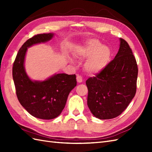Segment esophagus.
Instances as JSON below:
<instances>
[{"mask_svg":"<svg viewBox=\"0 0 152 152\" xmlns=\"http://www.w3.org/2000/svg\"><path fill=\"white\" fill-rule=\"evenodd\" d=\"M76 80L78 83H82V77L80 75H78L76 77Z\"/></svg>","mask_w":152,"mask_h":152,"instance_id":"34e87169","label":"esophagus"}]
</instances>
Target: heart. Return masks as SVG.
Masks as SVG:
<instances>
[{"mask_svg":"<svg viewBox=\"0 0 152 152\" xmlns=\"http://www.w3.org/2000/svg\"><path fill=\"white\" fill-rule=\"evenodd\" d=\"M80 56L88 58L85 64L88 72L95 74L101 72L108 64L111 57L110 49L102 46L99 41L90 40L79 50Z\"/></svg>","mask_w":152,"mask_h":152,"instance_id":"1","label":"heart"}]
</instances>
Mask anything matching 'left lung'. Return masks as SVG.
<instances>
[{"mask_svg":"<svg viewBox=\"0 0 152 152\" xmlns=\"http://www.w3.org/2000/svg\"><path fill=\"white\" fill-rule=\"evenodd\" d=\"M138 66L130 46L120 38L115 58L101 72L86 81L88 106L96 118L118 117L127 108L137 91Z\"/></svg>","mask_w":152,"mask_h":152,"instance_id":"left-lung-1","label":"left lung"}]
</instances>
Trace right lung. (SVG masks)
<instances>
[{"instance_id": "add662e5", "label": "right lung", "mask_w": 152, "mask_h": 152, "mask_svg": "<svg viewBox=\"0 0 152 152\" xmlns=\"http://www.w3.org/2000/svg\"><path fill=\"white\" fill-rule=\"evenodd\" d=\"M53 37V33H44L28 39L19 49L12 67L18 101L31 115L42 119H51L60 115L68 96L77 83L75 74H57L39 82L32 81L25 72L24 61L27 48L46 42Z\"/></svg>"}]
</instances>
